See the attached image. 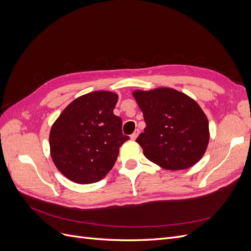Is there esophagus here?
<instances>
[{
    "instance_id": "obj_1",
    "label": "esophagus",
    "mask_w": 251,
    "mask_h": 251,
    "mask_svg": "<svg viewBox=\"0 0 251 251\" xmlns=\"http://www.w3.org/2000/svg\"><path fill=\"white\" fill-rule=\"evenodd\" d=\"M138 134H139V131H138V130H136V131L131 135V139H132V140H135L136 138H137Z\"/></svg>"
}]
</instances>
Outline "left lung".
<instances>
[{"label": "left lung", "mask_w": 251, "mask_h": 251, "mask_svg": "<svg viewBox=\"0 0 251 251\" xmlns=\"http://www.w3.org/2000/svg\"><path fill=\"white\" fill-rule=\"evenodd\" d=\"M146 128L136 139L150 161L170 171L186 170L203 157L208 120L193 98L172 88L136 90Z\"/></svg>", "instance_id": "1"}]
</instances>
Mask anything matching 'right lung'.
I'll list each match as a JSON object with an SVG mask.
<instances>
[{
    "mask_svg": "<svg viewBox=\"0 0 251 251\" xmlns=\"http://www.w3.org/2000/svg\"><path fill=\"white\" fill-rule=\"evenodd\" d=\"M118 95L95 91L77 97L60 113L49 135L57 170L79 184L100 181L113 168L119 148L130 139L113 113Z\"/></svg>",
    "mask_w": 251,
    "mask_h": 251,
    "instance_id": "right-lung-1",
    "label": "right lung"
}]
</instances>
